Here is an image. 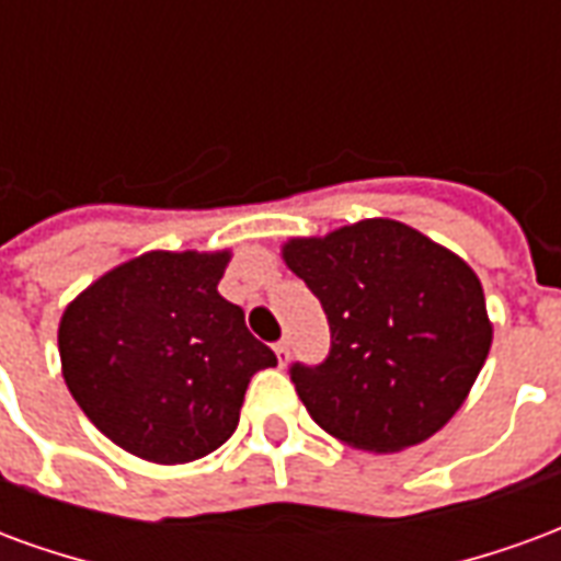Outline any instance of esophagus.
<instances>
[{
    "mask_svg": "<svg viewBox=\"0 0 561 561\" xmlns=\"http://www.w3.org/2000/svg\"><path fill=\"white\" fill-rule=\"evenodd\" d=\"M273 352H276V357H279V366H285V360H288V340L276 342V345H273Z\"/></svg>",
    "mask_w": 561,
    "mask_h": 561,
    "instance_id": "esophagus-1",
    "label": "esophagus"
}]
</instances>
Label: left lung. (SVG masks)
Segmentation results:
<instances>
[{
    "label": "left lung",
    "mask_w": 561,
    "mask_h": 561,
    "mask_svg": "<svg viewBox=\"0 0 561 561\" xmlns=\"http://www.w3.org/2000/svg\"><path fill=\"white\" fill-rule=\"evenodd\" d=\"M285 264L330 324L328 357L288 366L321 430L388 454L454 417L493 340L466 261L402 221L366 219L324 240H291Z\"/></svg>",
    "instance_id": "obj_1"
}]
</instances>
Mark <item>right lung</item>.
Here are the masks:
<instances>
[{
  "label": "right lung",
  "mask_w": 561,
  "mask_h": 561,
  "mask_svg": "<svg viewBox=\"0 0 561 561\" xmlns=\"http://www.w3.org/2000/svg\"><path fill=\"white\" fill-rule=\"evenodd\" d=\"M221 255L149 252L90 285L59 324L62 376L111 442L149 462H192L221 447L245 388L276 354L216 285Z\"/></svg>",
  "instance_id": "add662e5"
}]
</instances>
